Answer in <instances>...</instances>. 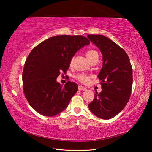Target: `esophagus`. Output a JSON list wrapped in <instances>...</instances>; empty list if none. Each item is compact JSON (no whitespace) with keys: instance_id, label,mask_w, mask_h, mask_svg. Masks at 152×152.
Segmentation results:
<instances>
[{"instance_id":"esophagus-1","label":"esophagus","mask_w":152,"mask_h":152,"mask_svg":"<svg viewBox=\"0 0 152 152\" xmlns=\"http://www.w3.org/2000/svg\"><path fill=\"white\" fill-rule=\"evenodd\" d=\"M78 90L79 91H86V88H84V86L80 85V86H78Z\"/></svg>"}]
</instances>
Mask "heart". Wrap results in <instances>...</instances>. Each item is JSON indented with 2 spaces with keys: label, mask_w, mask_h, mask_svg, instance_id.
<instances>
[{
  "label": "heart",
  "mask_w": 152,
  "mask_h": 152,
  "mask_svg": "<svg viewBox=\"0 0 152 152\" xmlns=\"http://www.w3.org/2000/svg\"><path fill=\"white\" fill-rule=\"evenodd\" d=\"M96 55H98V53L96 51L94 50H90L88 51H87L86 53V58H87V59H88V60L89 61H91V59L93 58ZM76 78L78 80V81L82 82V83L85 84V83H87V82L89 81L90 76L86 75V74H78V75H77L76 76Z\"/></svg>",
  "instance_id": "heart-1"
}]
</instances>
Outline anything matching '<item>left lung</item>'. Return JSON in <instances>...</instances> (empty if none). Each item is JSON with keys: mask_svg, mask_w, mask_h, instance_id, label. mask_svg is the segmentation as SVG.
<instances>
[{"mask_svg": "<svg viewBox=\"0 0 152 152\" xmlns=\"http://www.w3.org/2000/svg\"><path fill=\"white\" fill-rule=\"evenodd\" d=\"M87 37L102 56V66L98 75L102 91L96 92L88 108L96 117L109 119L119 114L129 99L132 67L125 51L109 38L101 35H88Z\"/></svg>", "mask_w": 152, "mask_h": 152, "instance_id": "obj_1", "label": "left lung"}]
</instances>
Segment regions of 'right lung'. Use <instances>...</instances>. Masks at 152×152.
I'll return each mask as SVG.
<instances>
[{"label":"right lung","instance_id":"obj_1","mask_svg":"<svg viewBox=\"0 0 152 152\" xmlns=\"http://www.w3.org/2000/svg\"><path fill=\"white\" fill-rule=\"evenodd\" d=\"M90 41L81 35H56L33 48L23 72V91L27 101L39 114L53 117L62 112L78 89L68 81L63 86L56 79L70 68L76 53Z\"/></svg>","mask_w":152,"mask_h":152}]
</instances>
